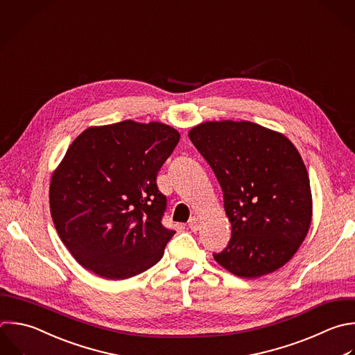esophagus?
I'll return each instance as SVG.
<instances>
[{"label":"esophagus","instance_id":"obj_1","mask_svg":"<svg viewBox=\"0 0 355 355\" xmlns=\"http://www.w3.org/2000/svg\"><path fill=\"white\" fill-rule=\"evenodd\" d=\"M189 227H190L193 232H197L198 227H200V220H198V218L191 216V218L189 219Z\"/></svg>","mask_w":355,"mask_h":355}]
</instances>
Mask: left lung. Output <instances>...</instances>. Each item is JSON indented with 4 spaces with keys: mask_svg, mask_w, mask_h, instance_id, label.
<instances>
[{
    "mask_svg": "<svg viewBox=\"0 0 355 355\" xmlns=\"http://www.w3.org/2000/svg\"><path fill=\"white\" fill-rule=\"evenodd\" d=\"M189 137L212 168L232 223L230 241L215 261L245 279L282 268L312 218L309 178L297 148L284 135L247 121L204 122Z\"/></svg>",
    "mask_w": 355,
    "mask_h": 355,
    "instance_id": "left-lung-1",
    "label": "left lung"
}]
</instances>
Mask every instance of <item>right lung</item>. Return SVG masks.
I'll return each instance as SVG.
<instances>
[{"label":"right lung","mask_w":355,"mask_h":355,"mask_svg":"<svg viewBox=\"0 0 355 355\" xmlns=\"http://www.w3.org/2000/svg\"><path fill=\"white\" fill-rule=\"evenodd\" d=\"M179 139L159 122L123 121L89 128L69 146L51 178L50 209L83 268L121 280L162 258L175 230L162 225L166 197L157 175Z\"/></svg>","instance_id":"right-lung-1"}]
</instances>
